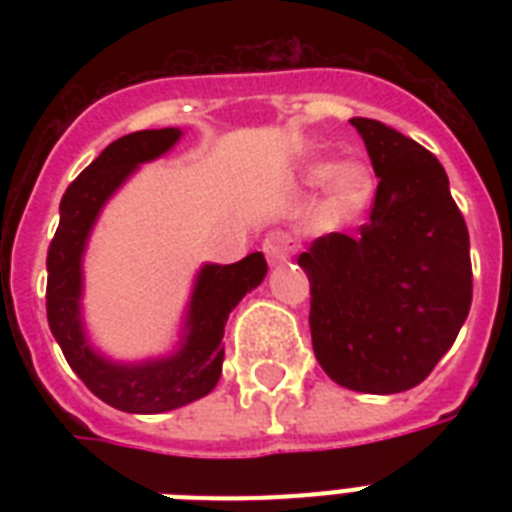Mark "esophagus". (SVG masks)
<instances>
[{
  "mask_svg": "<svg viewBox=\"0 0 512 512\" xmlns=\"http://www.w3.org/2000/svg\"><path fill=\"white\" fill-rule=\"evenodd\" d=\"M297 249V241L295 236L289 231H281V228H276V231H271L268 236L263 239V252L265 257H268V263H287L289 257L295 255Z\"/></svg>",
  "mask_w": 512,
  "mask_h": 512,
  "instance_id": "esophagus-1",
  "label": "esophagus"
}]
</instances>
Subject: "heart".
Listing matches in <instances>:
<instances>
[{"instance_id": "heart-1", "label": "heart", "mask_w": 512, "mask_h": 512, "mask_svg": "<svg viewBox=\"0 0 512 512\" xmlns=\"http://www.w3.org/2000/svg\"><path fill=\"white\" fill-rule=\"evenodd\" d=\"M308 177L316 180V183L329 177L324 212L332 220H350V217H356L366 207V201H369L374 188L372 175L361 164H342L335 172H332L329 164H316V167H311Z\"/></svg>"}]
</instances>
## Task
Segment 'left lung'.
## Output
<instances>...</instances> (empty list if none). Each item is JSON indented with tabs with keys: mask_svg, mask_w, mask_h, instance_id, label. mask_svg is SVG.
<instances>
[{
	"mask_svg": "<svg viewBox=\"0 0 512 512\" xmlns=\"http://www.w3.org/2000/svg\"><path fill=\"white\" fill-rule=\"evenodd\" d=\"M380 177L358 236L327 233L297 257L311 281V337L342 388L420 385L460 335L473 300L470 236L449 177L420 143L374 119H350Z\"/></svg>",
	"mask_w": 512,
	"mask_h": 512,
	"instance_id": "obj_1",
	"label": "left lung"
}]
</instances>
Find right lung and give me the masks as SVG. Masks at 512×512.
<instances>
[{"label":"right lung","mask_w":512,"mask_h":512,"mask_svg":"<svg viewBox=\"0 0 512 512\" xmlns=\"http://www.w3.org/2000/svg\"><path fill=\"white\" fill-rule=\"evenodd\" d=\"M180 130H140L114 140L95 162L68 185L60 199V223L47 249V321L68 366L87 388L114 409L159 414L207 396L223 372V329L228 313L268 273L263 252L233 265H204L196 279L185 340L175 356L148 364L119 366L100 358L84 337L82 252L106 199L138 164L170 151Z\"/></svg>","instance_id":"right-lung-1"}]
</instances>
